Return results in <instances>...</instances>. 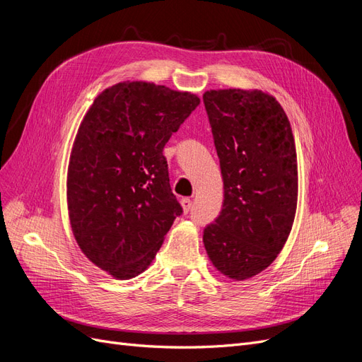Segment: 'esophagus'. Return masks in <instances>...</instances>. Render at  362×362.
<instances>
[{
	"instance_id": "34e87169",
	"label": "esophagus",
	"mask_w": 362,
	"mask_h": 362,
	"mask_svg": "<svg viewBox=\"0 0 362 362\" xmlns=\"http://www.w3.org/2000/svg\"><path fill=\"white\" fill-rule=\"evenodd\" d=\"M181 205H182V211H184V213H189V211L192 210L193 202H192V199H189V198H182V199H181Z\"/></svg>"
}]
</instances>
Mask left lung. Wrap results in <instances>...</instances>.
<instances>
[{
  "mask_svg": "<svg viewBox=\"0 0 362 362\" xmlns=\"http://www.w3.org/2000/svg\"><path fill=\"white\" fill-rule=\"evenodd\" d=\"M223 178V206L204 229L213 266L245 281L267 269L286 245L298 206V156L276 98L252 89L204 93Z\"/></svg>",
  "mask_w": 362,
  "mask_h": 362,
  "instance_id": "8db88e82",
  "label": "left lung"
}]
</instances>
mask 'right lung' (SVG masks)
I'll return each mask as SVG.
<instances>
[{"instance_id":"obj_1","label":"right lung","mask_w":362,"mask_h":362,"mask_svg":"<svg viewBox=\"0 0 362 362\" xmlns=\"http://www.w3.org/2000/svg\"><path fill=\"white\" fill-rule=\"evenodd\" d=\"M199 103L190 92L122 81L81 120L68 166L71 228L83 254L115 279L145 272L182 213L163 149Z\"/></svg>"}]
</instances>
